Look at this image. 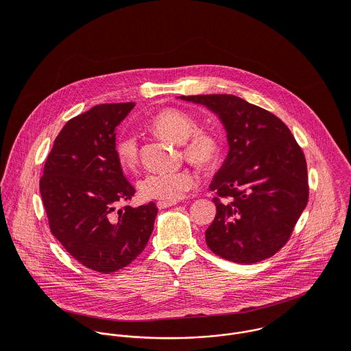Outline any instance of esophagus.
<instances>
[{"label":"esophagus","mask_w":351,"mask_h":351,"mask_svg":"<svg viewBox=\"0 0 351 351\" xmlns=\"http://www.w3.org/2000/svg\"><path fill=\"white\" fill-rule=\"evenodd\" d=\"M176 204H177L176 201H158V202H156V206H158L159 209H165V208L173 206V205H176Z\"/></svg>","instance_id":"1"}]
</instances>
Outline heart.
Returning <instances> with one entry per match:
<instances>
[{
  "instance_id": "heart-1",
  "label": "heart",
  "mask_w": 351,
  "mask_h": 351,
  "mask_svg": "<svg viewBox=\"0 0 351 351\" xmlns=\"http://www.w3.org/2000/svg\"><path fill=\"white\" fill-rule=\"evenodd\" d=\"M150 128L160 138L182 145L185 158L199 167L213 166L221 154L220 136L209 130L199 128V120L192 113L169 108L156 113ZM116 156L121 166L132 169L139 160V145L134 135L121 132L114 142ZM196 185V176L188 170L149 173L139 182L141 195L149 200H180Z\"/></svg>"
}]
</instances>
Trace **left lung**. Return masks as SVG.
Segmentation results:
<instances>
[{"label":"left lung","mask_w":351,"mask_h":351,"mask_svg":"<svg viewBox=\"0 0 351 351\" xmlns=\"http://www.w3.org/2000/svg\"><path fill=\"white\" fill-rule=\"evenodd\" d=\"M223 121L230 151L210 191L216 216L206 246L237 263L273 256L289 241L309 196L306 160L287 124L232 95L181 96Z\"/></svg>","instance_id":"1"}]
</instances>
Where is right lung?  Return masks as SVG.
Returning <instances> with one entry per match:
<instances>
[{
  "label": "right lung",
  "instance_id": "add662e5",
  "mask_svg": "<svg viewBox=\"0 0 351 351\" xmlns=\"http://www.w3.org/2000/svg\"><path fill=\"white\" fill-rule=\"evenodd\" d=\"M135 102L101 104L70 119L56 136L40 178L52 235L99 273L130 265L149 243L156 205L125 204L135 188L116 156L117 125Z\"/></svg>",
  "mask_w": 351,
  "mask_h": 351
}]
</instances>
